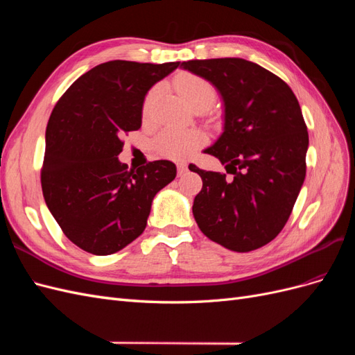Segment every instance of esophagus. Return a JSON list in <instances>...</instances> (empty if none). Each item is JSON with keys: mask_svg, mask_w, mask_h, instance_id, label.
<instances>
[{"mask_svg": "<svg viewBox=\"0 0 355 355\" xmlns=\"http://www.w3.org/2000/svg\"><path fill=\"white\" fill-rule=\"evenodd\" d=\"M185 171H187V164H185V163H179V164H178V175H179V176L185 175Z\"/></svg>", "mask_w": 355, "mask_h": 355, "instance_id": "esophagus-1", "label": "esophagus"}]
</instances>
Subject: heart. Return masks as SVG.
<instances>
[{
    "mask_svg": "<svg viewBox=\"0 0 355 355\" xmlns=\"http://www.w3.org/2000/svg\"><path fill=\"white\" fill-rule=\"evenodd\" d=\"M175 87L179 96L191 108L196 106H209L214 102V90L211 84L194 73H184L176 78ZM159 92V87H154L148 92L144 101V115L151 112L153 103ZM206 142V136L194 128H175L170 127L161 132L155 139L157 151L170 159L182 161L194 155Z\"/></svg>",
    "mask_w": 355,
    "mask_h": 355,
    "instance_id": "b5f03b06",
    "label": "heart"
}]
</instances>
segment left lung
Returning <instances> with one entry per match:
<instances>
[{"label": "left lung", "instance_id": "8db88e82", "mask_svg": "<svg viewBox=\"0 0 355 355\" xmlns=\"http://www.w3.org/2000/svg\"><path fill=\"white\" fill-rule=\"evenodd\" d=\"M211 83L223 101V132L204 153L227 175L189 164L202 179L194 198L196 222L211 241L252 252L272 241L304 185L308 132L292 89L277 75L240 58L180 63Z\"/></svg>", "mask_w": 355, "mask_h": 355}]
</instances>
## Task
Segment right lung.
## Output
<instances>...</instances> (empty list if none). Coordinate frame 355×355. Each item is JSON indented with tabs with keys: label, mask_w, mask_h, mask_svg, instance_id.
Returning a JSON list of instances; mask_svg holds the SVG:
<instances>
[{
	"label": "right lung",
	"mask_w": 355,
	"mask_h": 355,
	"mask_svg": "<svg viewBox=\"0 0 355 355\" xmlns=\"http://www.w3.org/2000/svg\"><path fill=\"white\" fill-rule=\"evenodd\" d=\"M179 62L110 60L75 81L46 128L41 187L63 234L80 249L106 256L145 231L153 200L176 178L167 159L137 170L118 159L121 136L139 130L148 90Z\"/></svg>",
	"instance_id": "add662e5"
}]
</instances>
